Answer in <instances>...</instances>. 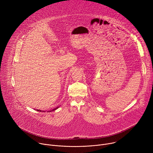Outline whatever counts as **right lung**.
<instances>
[{
  "mask_svg": "<svg viewBox=\"0 0 153 153\" xmlns=\"http://www.w3.org/2000/svg\"><path fill=\"white\" fill-rule=\"evenodd\" d=\"M57 108H58V107H57L56 108H54V109H53V110L52 111H54V110H56ZM37 111H40V112H41V111H42V112H43V111H41V110H37ZM50 111V112H51V111Z\"/></svg>",
  "mask_w": 153,
  "mask_h": 153,
  "instance_id": "right-lung-1",
  "label": "right lung"
}]
</instances>
